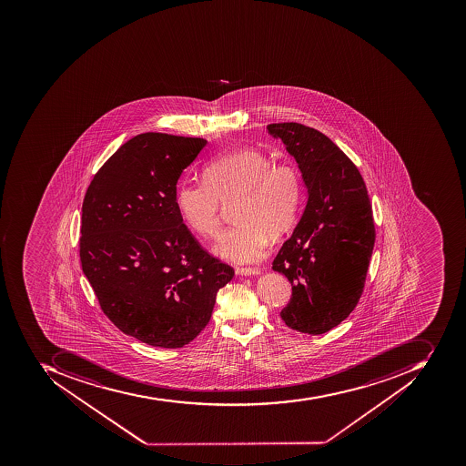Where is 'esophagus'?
<instances>
[{"instance_id":"34e87169","label":"esophagus","mask_w":466,"mask_h":466,"mask_svg":"<svg viewBox=\"0 0 466 466\" xmlns=\"http://www.w3.org/2000/svg\"><path fill=\"white\" fill-rule=\"evenodd\" d=\"M235 272H237V275H258L259 274V269L258 268H247V267H237L235 268Z\"/></svg>"}]
</instances>
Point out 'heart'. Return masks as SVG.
Segmentation results:
<instances>
[{
    "mask_svg": "<svg viewBox=\"0 0 466 466\" xmlns=\"http://www.w3.org/2000/svg\"><path fill=\"white\" fill-rule=\"evenodd\" d=\"M202 179L179 182L177 207L191 231L214 238L221 229L222 205L237 201L238 224L222 232L214 248L225 259L259 261L269 235L282 237L297 222L304 195L300 174L288 162H272L261 149L247 147L212 159Z\"/></svg>",
    "mask_w": 466,
    "mask_h": 466,
    "instance_id": "1",
    "label": "heart"
}]
</instances>
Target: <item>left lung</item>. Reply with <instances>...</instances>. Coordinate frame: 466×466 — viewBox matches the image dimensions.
<instances>
[{
  "label": "left lung",
  "instance_id": "obj_1",
  "mask_svg": "<svg viewBox=\"0 0 466 466\" xmlns=\"http://www.w3.org/2000/svg\"><path fill=\"white\" fill-rule=\"evenodd\" d=\"M267 128L298 162L309 194L272 262L292 285L281 318L302 334H325L350 317L365 287L375 244L367 187L357 166L318 129L298 123Z\"/></svg>",
  "mask_w": 466,
  "mask_h": 466
}]
</instances>
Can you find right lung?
<instances>
[{"mask_svg":"<svg viewBox=\"0 0 466 466\" xmlns=\"http://www.w3.org/2000/svg\"><path fill=\"white\" fill-rule=\"evenodd\" d=\"M204 138L139 134L96 171L83 202L79 259L99 307L151 347L198 337L234 268L201 247L177 207L181 172Z\"/></svg>","mask_w":466,"mask_h":466,"instance_id":"add662e5","label":"right lung"}]
</instances>
